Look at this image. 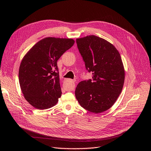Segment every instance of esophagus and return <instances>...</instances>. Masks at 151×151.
<instances>
[{
    "mask_svg": "<svg viewBox=\"0 0 151 151\" xmlns=\"http://www.w3.org/2000/svg\"><path fill=\"white\" fill-rule=\"evenodd\" d=\"M72 83V84H73V85H72V87H71V88L70 89V90H74V88H75V81L74 80H72V79H70L69 80Z\"/></svg>",
    "mask_w": 151,
    "mask_h": 151,
    "instance_id": "34e87169",
    "label": "esophagus"
}]
</instances>
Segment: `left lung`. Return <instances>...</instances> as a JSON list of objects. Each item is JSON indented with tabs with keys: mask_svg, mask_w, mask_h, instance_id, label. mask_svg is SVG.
<instances>
[{
	"mask_svg": "<svg viewBox=\"0 0 151 151\" xmlns=\"http://www.w3.org/2000/svg\"><path fill=\"white\" fill-rule=\"evenodd\" d=\"M86 70L92 79L80 82L75 96L80 105L91 112H103L114 105L121 94L125 72L120 54L104 39L91 35L76 39Z\"/></svg>",
	"mask_w": 151,
	"mask_h": 151,
	"instance_id": "left-lung-1",
	"label": "left lung"
}]
</instances>
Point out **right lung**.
<instances>
[{"label":"right lung","mask_w":151,"mask_h":151,"mask_svg":"<svg viewBox=\"0 0 151 151\" xmlns=\"http://www.w3.org/2000/svg\"><path fill=\"white\" fill-rule=\"evenodd\" d=\"M72 39L46 37L29 51L21 61L19 82L26 100L42 110L55 105L61 96L57 60L74 44Z\"/></svg>","instance_id":"1"}]
</instances>
